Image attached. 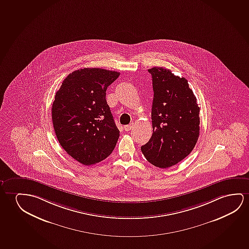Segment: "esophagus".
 I'll list each match as a JSON object with an SVG mask.
<instances>
[{"mask_svg":"<svg viewBox=\"0 0 249 249\" xmlns=\"http://www.w3.org/2000/svg\"><path fill=\"white\" fill-rule=\"evenodd\" d=\"M134 123H130V124H128V125H126V126H124V129H125V131H129V130L132 129V128L134 127Z\"/></svg>","mask_w":249,"mask_h":249,"instance_id":"obj_1","label":"esophagus"}]
</instances>
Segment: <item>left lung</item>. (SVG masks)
Returning a JSON list of instances; mask_svg holds the SVG:
<instances>
[{
    "mask_svg": "<svg viewBox=\"0 0 249 249\" xmlns=\"http://www.w3.org/2000/svg\"><path fill=\"white\" fill-rule=\"evenodd\" d=\"M153 87V134L141 146L148 162L166 169L183 160L195 148L199 135V107L188 80L170 69H148Z\"/></svg>",
    "mask_w": 249,
    "mask_h": 249,
    "instance_id": "1",
    "label": "left lung"
}]
</instances>
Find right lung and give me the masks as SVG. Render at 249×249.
<instances>
[{"label": "right lung", "instance_id": "obj_1", "mask_svg": "<svg viewBox=\"0 0 249 249\" xmlns=\"http://www.w3.org/2000/svg\"><path fill=\"white\" fill-rule=\"evenodd\" d=\"M120 72L102 69L76 70L66 77L52 105V122L61 147L84 165L111 154L120 136L106 90Z\"/></svg>", "mask_w": 249, "mask_h": 249}]
</instances>
